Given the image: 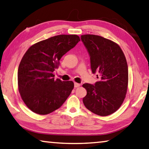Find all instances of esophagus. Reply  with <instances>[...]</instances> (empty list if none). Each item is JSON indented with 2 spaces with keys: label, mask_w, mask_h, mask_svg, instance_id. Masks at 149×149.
<instances>
[{
  "label": "esophagus",
  "mask_w": 149,
  "mask_h": 149,
  "mask_svg": "<svg viewBox=\"0 0 149 149\" xmlns=\"http://www.w3.org/2000/svg\"><path fill=\"white\" fill-rule=\"evenodd\" d=\"M80 86V84L77 83V82H74V88H78V87Z\"/></svg>",
  "instance_id": "1"
}]
</instances>
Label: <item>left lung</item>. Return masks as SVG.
<instances>
[{
    "label": "left lung",
    "instance_id": "left-lung-1",
    "mask_svg": "<svg viewBox=\"0 0 149 149\" xmlns=\"http://www.w3.org/2000/svg\"><path fill=\"white\" fill-rule=\"evenodd\" d=\"M81 40L90 56L92 72H97L100 77L95 85H82L87 91L84 104L95 114L109 116L120 108L127 92L128 70L125 56L118 45L101 36L82 35Z\"/></svg>",
    "mask_w": 149,
    "mask_h": 149
}]
</instances>
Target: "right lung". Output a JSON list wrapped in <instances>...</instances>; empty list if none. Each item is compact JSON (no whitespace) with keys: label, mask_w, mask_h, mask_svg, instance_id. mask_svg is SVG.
Wrapping results in <instances>:
<instances>
[{"label":"right lung","mask_w":149,"mask_h":149,"mask_svg":"<svg viewBox=\"0 0 149 149\" xmlns=\"http://www.w3.org/2000/svg\"><path fill=\"white\" fill-rule=\"evenodd\" d=\"M80 41L77 35H58L31 46L17 73L21 97L30 110L47 115L62 106L74 88L72 81L54 79L61 58Z\"/></svg>","instance_id":"obj_1"}]
</instances>
